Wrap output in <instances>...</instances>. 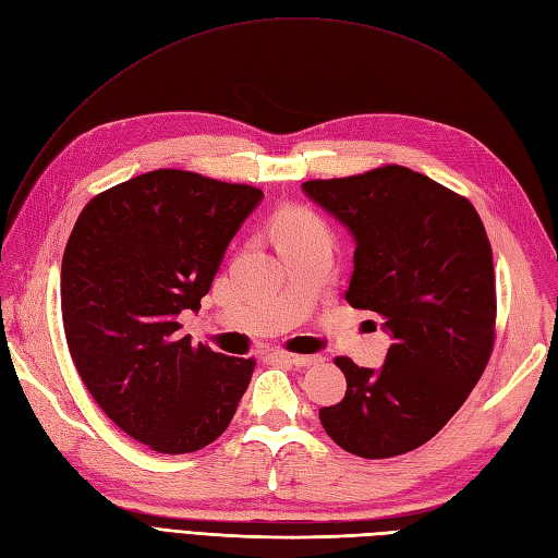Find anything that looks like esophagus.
<instances>
[{
	"instance_id": "esophagus-1",
	"label": "esophagus",
	"mask_w": 558,
	"mask_h": 558,
	"mask_svg": "<svg viewBox=\"0 0 558 558\" xmlns=\"http://www.w3.org/2000/svg\"><path fill=\"white\" fill-rule=\"evenodd\" d=\"M274 359L282 361V363H290L294 367H308V365H316L323 361L320 355H299V353H284V351H276Z\"/></svg>"
}]
</instances>
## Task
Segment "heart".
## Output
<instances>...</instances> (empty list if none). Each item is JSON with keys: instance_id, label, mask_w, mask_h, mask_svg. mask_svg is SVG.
<instances>
[{"instance_id": "b5f03b06", "label": "heart", "mask_w": 558, "mask_h": 558, "mask_svg": "<svg viewBox=\"0 0 558 558\" xmlns=\"http://www.w3.org/2000/svg\"><path fill=\"white\" fill-rule=\"evenodd\" d=\"M276 233L278 240H294V238H306V240H320L325 245H332V231L327 221L308 207L292 205L282 209L276 219Z\"/></svg>"}]
</instances>
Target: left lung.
I'll list each match as a JSON object with an SVG mask.
<instances>
[{
    "label": "left lung",
    "instance_id": "1",
    "mask_svg": "<svg viewBox=\"0 0 558 558\" xmlns=\"http://www.w3.org/2000/svg\"><path fill=\"white\" fill-rule=\"evenodd\" d=\"M355 238L347 302L373 311L393 344L381 369L347 355L320 422L339 448L387 460L434 438L476 387L495 347L493 247L474 205L420 171L384 165L304 183Z\"/></svg>",
    "mask_w": 558,
    "mask_h": 558
}]
</instances>
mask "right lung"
Instances as JSON below:
<instances>
[{
  "label": "right lung",
  "mask_w": 558,
  "mask_h": 558,
  "mask_svg": "<svg viewBox=\"0 0 558 558\" xmlns=\"http://www.w3.org/2000/svg\"><path fill=\"white\" fill-rule=\"evenodd\" d=\"M247 183L155 169L94 195L68 238L61 311L84 387L126 436L155 452H195L231 424L254 359L181 337L228 242L262 203Z\"/></svg>",
  "instance_id": "right-lung-1"
}]
</instances>
